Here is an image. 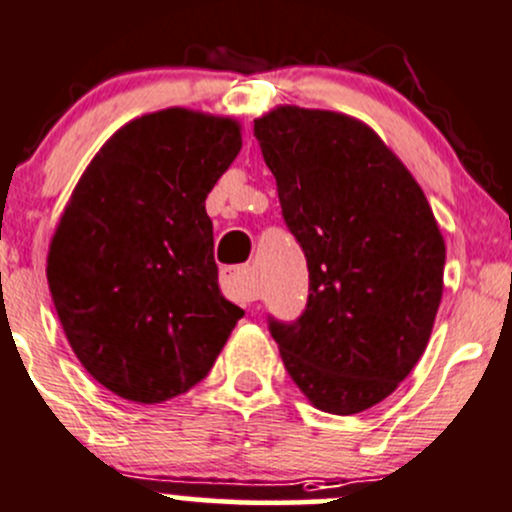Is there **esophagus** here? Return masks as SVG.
<instances>
[{
  "instance_id": "obj_1",
  "label": "esophagus",
  "mask_w": 512,
  "mask_h": 512,
  "mask_svg": "<svg viewBox=\"0 0 512 512\" xmlns=\"http://www.w3.org/2000/svg\"><path fill=\"white\" fill-rule=\"evenodd\" d=\"M221 289L230 301H238V303L255 301L257 291H255V282H252L250 265H238V267L223 269Z\"/></svg>"
}]
</instances>
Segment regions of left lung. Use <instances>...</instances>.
Instances as JSON below:
<instances>
[{"mask_svg":"<svg viewBox=\"0 0 512 512\" xmlns=\"http://www.w3.org/2000/svg\"><path fill=\"white\" fill-rule=\"evenodd\" d=\"M255 138L308 265L301 316H267V328L313 406L362 413L425 352L445 240L423 189L364 123L279 106L255 121Z\"/></svg>","mask_w":512,"mask_h":512,"instance_id":"left-lung-1","label":"left lung"}]
</instances>
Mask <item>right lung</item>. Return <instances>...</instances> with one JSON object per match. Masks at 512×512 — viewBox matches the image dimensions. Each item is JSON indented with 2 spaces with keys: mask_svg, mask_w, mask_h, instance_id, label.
Wrapping results in <instances>:
<instances>
[{
  "mask_svg": "<svg viewBox=\"0 0 512 512\" xmlns=\"http://www.w3.org/2000/svg\"><path fill=\"white\" fill-rule=\"evenodd\" d=\"M238 123L165 109L123 126L82 174L48 252L55 311L82 367L162 403L211 372L243 308L218 291L206 196Z\"/></svg>",
  "mask_w": 512,
  "mask_h": 512,
  "instance_id": "add662e5",
  "label": "right lung"
}]
</instances>
